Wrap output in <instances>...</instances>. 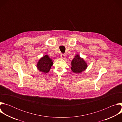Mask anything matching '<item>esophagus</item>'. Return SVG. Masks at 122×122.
I'll return each instance as SVG.
<instances>
[{
    "instance_id": "obj_1",
    "label": "esophagus",
    "mask_w": 122,
    "mask_h": 122,
    "mask_svg": "<svg viewBox=\"0 0 122 122\" xmlns=\"http://www.w3.org/2000/svg\"><path fill=\"white\" fill-rule=\"evenodd\" d=\"M61 57L62 58H63V59H65V57H66L65 55L64 54H62L61 55Z\"/></svg>"
}]
</instances>
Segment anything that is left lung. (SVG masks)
I'll use <instances>...</instances> for the list:
<instances>
[{"instance_id": "8db88e82", "label": "left lung", "mask_w": 122, "mask_h": 122, "mask_svg": "<svg viewBox=\"0 0 122 122\" xmlns=\"http://www.w3.org/2000/svg\"><path fill=\"white\" fill-rule=\"evenodd\" d=\"M87 67V65L86 63L80 57L79 55H77L72 60L71 69L74 73H81L85 70Z\"/></svg>"}]
</instances>
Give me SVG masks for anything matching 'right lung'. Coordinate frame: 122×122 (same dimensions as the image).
Segmentation results:
<instances>
[{
    "mask_svg": "<svg viewBox=\"0 0 122 122\" xmlns=\"http://www.w3.org/2000/svg\"><path fill=\"white\" fill-rule=\"evenodd\" d=\"M53 65V62L49 57L46 55L41 58L37 64V67L39 70L45 73H48Z\"/></svg>",
    "mask_w": 122,
    "mask_h": 122,
    "instance_id": "add662e5",
    "label": "right lung"
}]
</instances>
